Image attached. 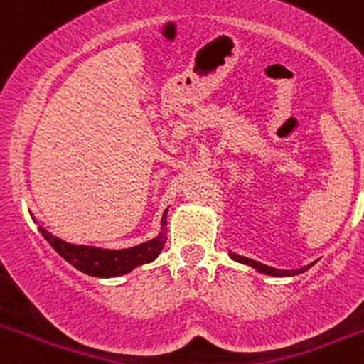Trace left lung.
I'll use <instances>...</instances> for the list:
<instances>
[{
    "label": "left lung",
    "mask_w": 364,
    "mask_h": 364,
    "mask_svg": "<svg viewBox=\"0 0 364 364\" xmlns=\"http://www.w3.org/2000/svg\"><path fill=\"white\" fill-rule=\"evenodd\" d=\"M230 257L240 264H246V266H252L253 269H257L259 273H264V275H272V277H294V275H299V273H304L306 269H310L315 262H310L308 266H302L299 269H277V268H272V266H266L262 262H257L253 259H247V257L242 255H237V253H230Z\"/></svg>",
    "instance_id": "1"
}]
</instances>
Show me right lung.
<instances>
[{
	"label": "right lung",
	"mask_w": 364,
	"mask_h": 364,
	"mask_svg": "<svg viewBox=\"0 0 364 364\" xmlns=\"http://www.w3.org/2000/svg\"><path fill=\"white\" fill-rule=\"evenodd\" d=\"M160 226L162 230L154 239L138 244V246L125 247V250H105V247L70 244L54 237L45 228L40 226L38 230L43 235L45 240L56 250V253H60V257H63L69 264H73L80 272L87 273L91 277H120V275L133 272L138 266L153 262L160 255L167 240V237L164 235V228L167 226V210L164 211Z\"/></svg>",
	"instance_id": "1"
}]
</instances>
